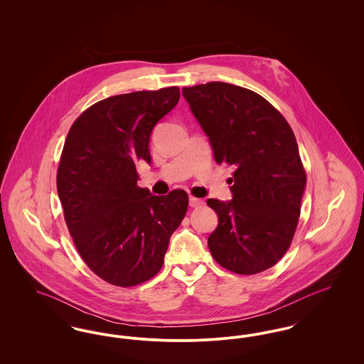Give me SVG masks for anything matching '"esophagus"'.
Wrapping results in <instances>:
<instances>
[{
    "instance_id": "obj_1",
    "label": "esophagus",
    "mask_w": 364,
    "mask_h": 364,
    "mask_svg": "<svg viewBox=\"0 0 364 364\" xmlns=\"http://www.w3.org/2000/svg\"><path fill=\"white\" fill-rule=\"evenodd\" d=\"M203 200L202 199H198V198H193V196H190V206L191 208H200V206H203Z\"/></svg>"
}]
</instances>
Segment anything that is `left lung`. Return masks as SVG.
<instances>
[{
    "instance_id": "left-lung-1",
    "label": "left lung",
    "mask_w": 364,
    "mask_h": 364,
    "mask_svg": "<svg viewBox=\"0 0 364 364\" xmlns=\"http://www.w3.org/2000/svg\"><path fill=\"white\" fill-rule=\"evenodd\" d=\"M183 95L217 164L235 169L232 200H208L218 215L210 252L233 273H260L284 257L300 215L306 172L294 131L273 105L242 87L210 82L184 87Z\"/></svg>"
}]
</instances>
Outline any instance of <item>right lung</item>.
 <instances>
[{
	"label": "right lung",
	"instance_id": "add662e5",
	"mask_svg": "<svg viewBox=\"0 0 364 364\" xmlns=\"http://www.w3.org/2000/svg\"><path fill=\"white\" fill-rule=\"evenodd\" d=\"M180 100L178 87L114 95L90 106L70 127L57 192L70 236L87 266L117 287L161 270L188 195L156 196L138 187L139 162H151L150 135Z\"/></svg>",
	"mask_w": 364,
	"mask_h": 364
}]
</instances>
